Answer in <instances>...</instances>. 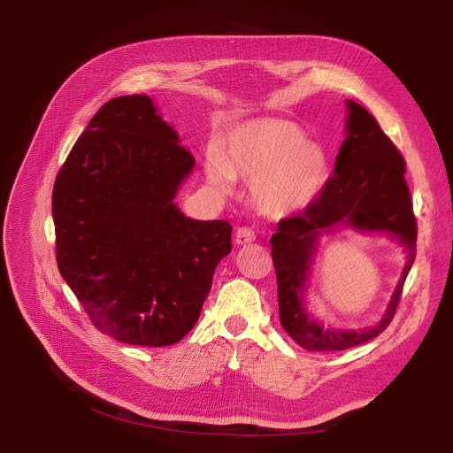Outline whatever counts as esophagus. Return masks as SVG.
I'll return each mask as SVG.
<instances>
[{"label":"esophagus","mask_w":453,"mask_h":453,"mask_svg":"<svg viewBox=\"0 0 453 453\" xmlns=\"http://www.w3.org/2000/svg\"><path fill=\"white\" fill-rule=\"evenodd\" d=\"M255 241V231L250 229V227H239L236 229V234H234V242L239 246H246V244H251Z\"/></svg>","instance_id":"34e87169"}]
</instances>
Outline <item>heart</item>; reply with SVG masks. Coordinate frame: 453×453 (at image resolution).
<instances>
[{"label": "heart", "instance_id": "obj_1", "mask_svg": "<svg viewBox=\"0 0 453 453\" xmlns=\"http://www.w3.org/2000/svg\"><path fill=\"white\" fill-rule=\"evenodd\" d=\"M209 181L229 190L233 178L251 181L258 209L288 217L311 205L328 178V157L319 142L280 117H258L234 127L220 154H209Z\"/></svg>", "mask_w": 453, "mask_h": 453}]
</instances>
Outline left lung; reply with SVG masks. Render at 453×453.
Wrapping results in <instances>:
<instances>
[{
	"label": "left lung",
	"mask_w": 453,
	"mask_h": 453,
	"mask_svg": "<svg viewBox=\"0 0 453 453\" xmlns=\"http://www.w3.org/2000/svg\"><path fill=\"white\" fill-rule=\"evenodd\" d=\"M347 137L338 152L334 174L303 212L279 222L270 241L280 325L306 350H345L384 332L396 312L403 282L415 263L417 220L403 178L406 161L364 106L347 101ZM338 225L393 234L409 251V263L388 311L371 329H325L303 311L302 294L319 236Z\"/></svg>",
	"instance_id": "8db88e82"
}]
</instances>
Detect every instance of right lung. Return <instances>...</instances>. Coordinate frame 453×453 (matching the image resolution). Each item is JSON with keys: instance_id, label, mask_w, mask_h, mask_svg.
<instances>
[{"instance_id": "right-lung-1", "label": "right lung", "mask_w": 453, "mask_h": 453, "mask_svg": "<svg viewBox=\"0 0 453 453\" xmlns=\"http://www.w3.org/2000/svg\"><path fill=\"white\" fill-rule=\"evenodd\" d=\"M147 95L108 101L53 187L60 275L91 323L145 347L178 343L200 318L231 226L173 202L195 157Z\"/></svg>"}]
</instances>
